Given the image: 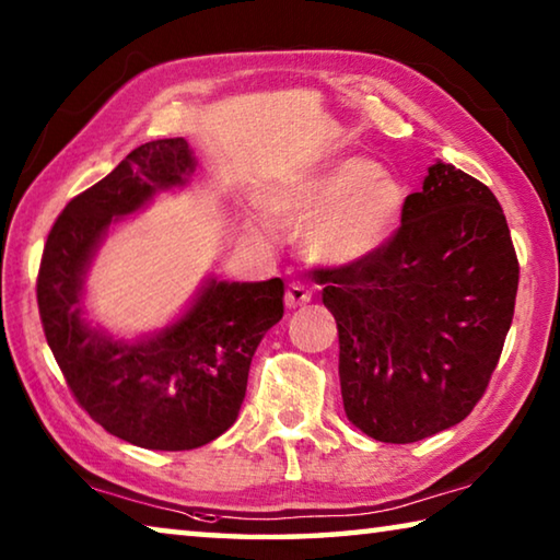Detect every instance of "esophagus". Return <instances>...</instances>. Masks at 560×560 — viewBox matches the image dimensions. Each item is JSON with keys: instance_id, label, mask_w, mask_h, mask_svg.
<instances>
[{"instance_id": "obj_1", "label": "esophagus", "mask_w": 560, "mask_h": 560, "mask_svg": "<svg viewBox=\"0 0 560 560\" xmlns=\"http://www.w3.org/2000/svg\"><path fill=\"white\" fill-rule=\"evenodd\" d=\"M283 301H287V308H299V306H306V303L311 301V291L306 283L301 281H293L289 283L287 289V296H283Z\"/></svg>"}]
</instances>
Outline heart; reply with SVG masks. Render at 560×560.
<instances>
[{
  "mask_svg": "<svg viewBox=\"0 0 560 560\" xmlns=\"http://www.w3.org/2000/svg\"><path fill=\"white\" fill-rule=\"evenodd\" d=\"M405 187L390 170L365 158H338L277 197L283 222L308 224L314 259L350 267L371 259L393 240L402 220Z\"/></svg>",
  "mask_w": 560,
  "mask_h": 560,
  "instance_id": "b5f03b06",
  "label": "heart"
}]
</instances>
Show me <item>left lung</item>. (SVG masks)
I'll use <instances>...</instances> for the list:
<instances>
[{
	"label": "left lung",
	"mask_w": 560,
	"mask_h": 560,
	"mask_svg": "<svg viewBox=\"0 0 560 560\" xmlns=\"http://www.w3.org/2000/svg\"><path fill=\"white\" fill-rule=\"evenodd\" d=\"M316 277L338 326L343 407L360 432L407 444L474 410L518 289L506 217L487 185L438 160L381 252Z\"/></svg>",
	"instance_id": "1"
}]
</instances>
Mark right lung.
Returning <instances> with one entry per match:
<instances>
[{
	"label": "right lung",
	"mask_w": 560,
	"mask_h": 560,
	"mask_svg": "<svg viewBox=\"0 0 560 560\" xmlns=\"http://www.w3.org/2000/svg\"><path fill=\"white\" fill-rule=\"evenodd\" d=\"M195 170L185 138L132 150L63 207L36 281L46 343L73 397L103 430L145 450H195L230 430L254 350L283 316L281 279L210 277L183 314L153 334L113 336L89 318V271L110 226L189 185Z\"/></svg>",
	"instance_id": "1"
}]
</instances>
